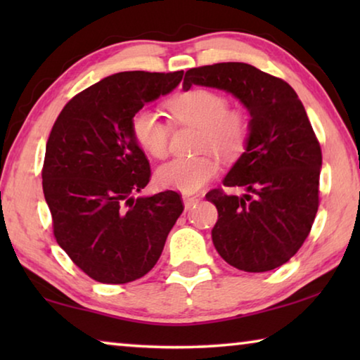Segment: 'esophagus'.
Returning <instances> with one entry per match:
<instances>
[{"mask_svg":"<svg viewBox=\"0 0 360 360\" xmlns=\"http://www.w3.org/2000/svg\"><path fill=\"white\" fill-rule=\"evenodd\" d=\"M198 197L197 195H182V202H184V208L191 210L192 206H195L198 203Z\"/></svg>","mask_w":360,"mask_h":360,"instance_id":"obj_1","label":"esophagus"}]
</instances>
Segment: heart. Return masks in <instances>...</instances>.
Returning a JSON list of instances; mask_svg holds the SVG:
<instances>
[{
	"label": "heart",
	"instance_id": "b5f03b06",
	"mask_svg": "<svg viewBox=\"0 0 360 360\" xmlns=\"http://www.w3.org/2000/svg\"><path fill=\"white\" fill-rule=\"evenodd\" d=\"M168 108L174 119L200 129L198 150L202 155L174 158L157 169V184L165 188L193 193L216 178L219 162L214 152L225 160L238 157L245 150L249 136L246 115L238 109H229L224 95L206 89H192L169 100ZM131 135L139 148L155 158L168 152L169 129L167 122L152 109H139L131 117Z\"/></svg>",
	"mask_w": 360,
	"mask_h": 360
}]
</instances>
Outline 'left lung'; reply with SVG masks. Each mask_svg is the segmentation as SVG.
Here are the masks:
<instances>
[{
	"label": "left lung",
	"mask_w": 360,
	"mask_h": 360,
	"mask_svg": "<svg viewBox=\"0 0 360 360\" xmlns=\"http://www.w3.org/2000/svg\"><path fill=\"white\" fill-rule=\"evenodd\" d=\"M192 85L231 94L251 115L245 152L222 181L246 193H206L219 214L216 251L243 271L275 270L302 248L319 206L322 154L307 111L288 82L248 63L192 68L182 89Z\"/></svg>",
	"instance_id": "8db88e82"
}]
</instances>
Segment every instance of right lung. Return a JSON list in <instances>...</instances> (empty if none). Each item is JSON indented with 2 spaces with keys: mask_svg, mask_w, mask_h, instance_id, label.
Masks as SVG:
<instances>
[{
  "mask_svg": "<svg viewBox=\"0 0 360 360\" xmlns=\"http://www.w3.org/2000/svg\"><path fill=\"white\" fill-rule=\"evenodd\" d=\"M184 71H125L71 98L46 144L42 191L60 248L92 279L125 284L157 264L182 200L165 191L138 197L149 160L131 135V117L167 95Z\"/></svg>",
  "mask_w": 360,
  "mask_h": 360,
  "instance_id": "obj_1",
  "label": "right lung"
}]
</instances>
